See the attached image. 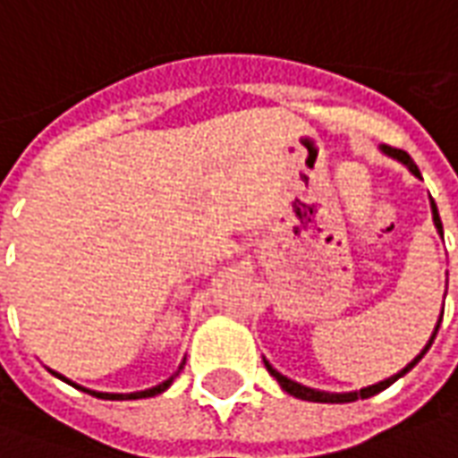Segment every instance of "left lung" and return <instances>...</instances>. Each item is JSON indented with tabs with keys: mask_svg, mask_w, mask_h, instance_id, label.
I'll return each mask as SVG.
<instances>
[{
	"mask_svg": "<svg viewBox=\"0 0 458 458\" xmlns=\"http://www.w3.org/2000/svg\"><path fill=\"white\" fill-rule=\"evenodd\" d=\"M383 151H385V154H387V157H393V159L403 161L404 166H407V169L412 171V174H414V176H417V179H422V174H420V169H417V164H414V161L410 159V154H407V151L393 149V147H383ZM432 218H434V225H437V230H439V235H444L442 218H439V210H437V203H434V199H432ZM442 314H444V309H442ZM439 324H442V317H439ZM439 324L434 327L432 338L427 341V345H424L422 351H420V355L414 358L412 363L404 365V368H403V370H400V373L390 375L387 380H380V383L368 385V387H363V390H355V393H324V390H314V387H307V385H301V383H294V380H289L287 375L277 373V370H275V368H272V365H269L267 360H265V368H267L269 375H272V377H275V380H277V383L282 385V390H284V393L294 394V397H299V400H309V403H336V404H338V403H355V400H365V397H373V394L383 393L385 387H390V385H393L394 380H397V377H403L404 373H410V370H412L414 365H417V363H420V360H422L424 353L429 351V345L434 344V338H437V331H439Z\"/></svg>",
	"mask_w": 458,
	"mask_h": 458,
	"instance_id": "obj_1",
	"label": "left lung"
}]
</instances>
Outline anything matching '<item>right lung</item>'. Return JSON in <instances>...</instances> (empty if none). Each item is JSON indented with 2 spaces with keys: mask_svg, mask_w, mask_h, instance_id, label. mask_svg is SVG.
Masks as SVG:
<instances>
[{
  "mask_svg": "<svg viewBox=\"0 0 458 458\" xmlns=\"http://www.w3.org/2000/svg\"><path fill=\"white\" fill-rule=\"evenodd\" d=\"M179 370H181V368H179ZM55 375H58V373H55ZM176 375H179V373H176ZM176 375H171L169 380H164V383L154 385V387H149V390H141V393H127V394L95 393V390H85V387H81V390H83V393L95 394V397H103V400H140V397H154V394L164 393V390H166V387H169V385L174 383V377H176ZM58 377H61V380H65V383H68V385H73V387H78V385L71 383V380H68V377H64V375H58Z\"/></svg>",
  "mask_w": 458,
  "mask_h": 458,
  "instance_id": "1",
  "label": "right lung"
}]
</instances>
